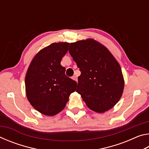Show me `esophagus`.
Masks as SVG:
<instances>
[{
    "label": "esophagus",
    "mask_w": 149,
    "mask_h": 149,
    "mask_svg": "<svg viewBox=\"0 0 149 149\" xmlns=\"http://www.w3.org/2000/svg\"><path fill=\"white\" fill-rule=\"evenodd\" d=\"M72 79H74V81H75L77 82V77L76 76H73L72 77Z\"/></svg>",
    "instance_id": "1"
}]
</instances>
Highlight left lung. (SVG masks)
<instances>
[{"label":"left lung","instance_id":"8db88e82","mask_svg":"<svg viewBox=\"0 0 149 149\" xmlns=\"http://www.w3.org/2000/svg\"><path fill=\"white\" fill-rule=\"evenodd\" d=\"M70 54L81 71L76 92L91 110L103 113L119 101L124 79L119 63L107 47L93 39L72 42Z\"/></svg>","mask_w":149,"mask_h":149}]
</instances>
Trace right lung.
Segmentation results:
<instances>
[{"label":"right lung","instance_id":"1","mask_svg":"<svg viewBox=\"0 0 149 149\" xmlns=\"http://www.w3.org/2000/svg\"><path fill=\"white\" fill-rule=\"evenodd\" d=\"M66 42H54L34 56L26 72V93L30 104L41 114L52 116L64 109L77 83L65 75L60 64L68 50Z\"/></svg>","mask_w":149,"mask_h":149}]
</instances>
